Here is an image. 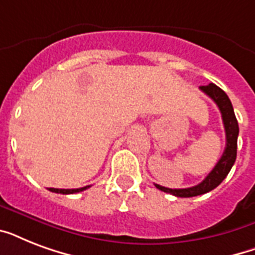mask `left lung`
Segmentation results:
<instances>
[{
    "instance_id": "1",
    "label": "left lung",
    "mask_w": 255,
    "mask_h": 255,
    "mask_svg": "<svg viewBox=\"0 0 255 255\" xmlns=\"http://www.w3.org/2000/svg\"><path fill=\"white\" fill-rule=\"evenodd\" d=\"M200 90L205 92L206 95L217 104L218 110L221 112L226 133V147L221 159L218 160V163L214 165L213 169L210 170V173L197 185L185 188V189H170V188L155 184L157 189L163 190L165 193L173 194L176 197H194V196L208 193L214 188H217L224 181V178L228 176L233 164L236 163V157H237V139L240 128H238L237 118L234 115L233 106H232L229 96L226 95L225 91H222L221 88L213 83L208 86H201Z\"/></svg>"
}]
</instances>
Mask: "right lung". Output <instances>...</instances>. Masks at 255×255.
I'll list each match as a JSON object with an SVG mask.
<instances>
[{
    "label": "right lung",
    "instance_id": "right-lung-1",
    "mask_svg": "<svg viewBox=\"0 0 255 255\" xmlns=\"http://www.w3.org/2000/svg\"><path fill=\"white\" fill-rule=\"evenodd\" d=\"M87 188H90V185L83 186V188H78V189H57V188H50L49 190L54 192V193H62V194H73V193H79V192H83Z\"/></svg>",
    "mask_w": 255,
    "mask_h": 255
}]
</instances>
